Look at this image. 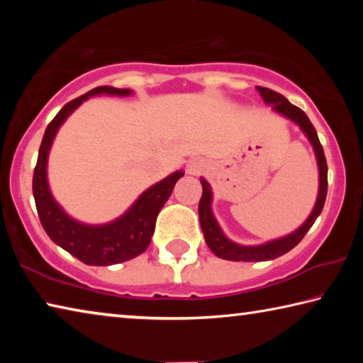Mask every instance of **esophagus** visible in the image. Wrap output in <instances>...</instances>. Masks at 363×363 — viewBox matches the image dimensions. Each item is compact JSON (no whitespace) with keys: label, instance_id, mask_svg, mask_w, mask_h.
I'll return each mask as SVG.
<instances>
[{"label":"esophagus","instance_id":"1","mask_svg":"<svg viewBox=\"0 0 363 363\" xmlns=\"http://www.w3.org/2000/svg\"><path fill=\"white\" fill-rule=\"evenodd\" d=\"M187 171H189V174H200L201 171H205V163L201 162V160L195 158L187 164Z\"/></svg>","mask_w":363,"mask_h":363}]
</instances>
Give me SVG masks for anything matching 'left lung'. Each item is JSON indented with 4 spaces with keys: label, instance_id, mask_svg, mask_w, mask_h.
I'll return each mask as SVG.
<instances>
[{
    "label": "left lung",
    "instance_id": "8db88e82",
    "mask_svg": "<svg viewBox=\"0 0 363 363\" xmlns=\"http://www.w3.org/2000/svg\"><path fill=\"white\" fill-rule=\"evenodd\" d=\"M259 94L262 96V99L266 104H270L274 110H277L279 113H281L286 118L293 120L296 125H299L301 130L304 131L307 139L311 140L312 147L315 150V157H317V163H318V171H320V187H318V196L315 201L314 210H312L311 216L307 218L306 223L299 227L298 230H294L293 233L286 237H281L279 240L264 243V245H257V247H243V245H237L230 242L227 238L223 230H220L219 224L216 223V219L213 216L211 211V189L210 184H208L205 179H201V187H203V194H201L200 203H199V216H200V225L201 230H203L206 245L210 247L214 255L218 257H223V259L227 261H270L275 259L281 255H285L290 251L291 248L296 247V245L303 240L307 230L311 229L312 224L315 223V219L318 218V214L322 213L323 205H325V199H327V189H328V167H327V160H325V153H323V147L318 140L317 131L314 125H312L311 120L307 118V115L301 110L299 107L293 106V104L275 91L269 89V88H262V86H256Z\"/></svg>",
    "mask_w": 363,
    "mask_h": 363
}]
</instances>
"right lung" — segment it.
<instances>
[{"instance_id":"add662e5","label":"right lung","mask_w":363,"mask_h":363,"mask_svg":"<svg viewBox=\"0 0 363 363\" xmlns=\"http://www.w3.org/2000/svg\"><path fill=\"white\" fill-rule=\"evenodd\" d=\"M104 93L128 96L131 91L113 86H97L89 93L65 104L46 128L33 171V196L43 229L54 243L88 266H112L144 253L150 245L160 210L167 203L176 182L184 176L182 171H176L167 179L147 189L130 210L110 224L86 225L67 216L49 192L46 179L48 153L59 126L67 116L89 96Z\"/></svg>"}]
</instances>
